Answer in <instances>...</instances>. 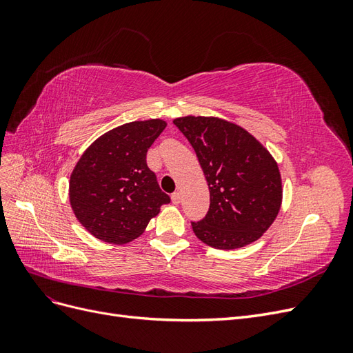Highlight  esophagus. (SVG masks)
I'll return each mask as SVG.
<instances>
[{
	"label": "esophagus",
	"instance_id": "1",
	"mask_svg": "<svg viewBox=\"0 0 353 353\" xmlns=\"http://www.w3.org/2000/svg\"><path fill=\"white\" fill-rule=\"evenodd\" d=\"M170 199H172L174 205H179V203H181V194L179 193H174L172 196H170Z\"/></svg>",
	"mask_w": 353,
	"mask_h": 353
}]
</instances>
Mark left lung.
Masks as SVG:
<instances>
[{"label": "left lung", "mask_w": 353, "mask_h": 353, "mask_svg": "<svg viewBox=\"0 0 353 353\" xmlns=\"http://www.w3.org/2000/svg\"><path fill=\"white\" fill-rule=\"evenodd\" d=\"M193 145L206 176L210 206L191 227L221 250L244 248L262 237L279 215L283 185L271 153L244 128L213 116L174 119Z\"/></svg>", "instance_id": "1"}]
</instances>
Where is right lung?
Masks as SVG:
<instances>
[{
	"instance_id": "obj_1",
	"label": "right lung",
	"mask_w": 353,
	"mask_h": 353,
	"mask_svg": "<svg viewBox=\"0 0 353 353\" xmlns=\"http://www.w3.org/2000/svg\"><path fill=\"white\" fill-rule=\"evenodd\" d=\"M166 128L162 119L135 121L99 137L78 160L69 181L74 216L95 239L126 244L144 232L160 206V190L145 156Z\"/></svg>"
}]
</instances>
